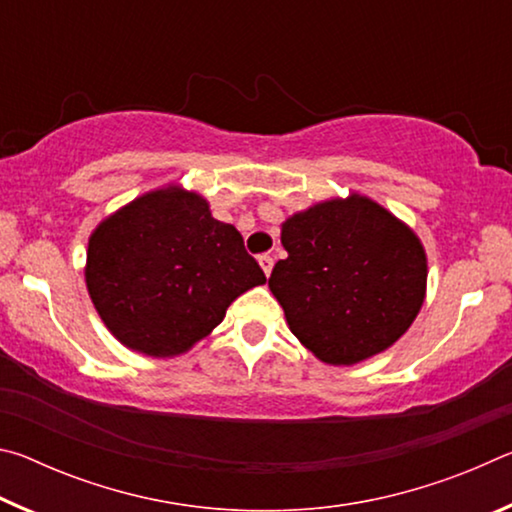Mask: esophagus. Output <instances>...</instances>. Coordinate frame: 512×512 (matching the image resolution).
<instances>
[{
  "instance_id": "34e87169",
  "label": "esophagus",
  "mask_w": 512,
  "mask_h": 512,
  "mask_svg": "<svg viewBox=\"0 0 512 512\" xmlns=\"http://www.w3.org/2000/svg\"><path fill=\"white\" fill-rule=\"evenodd\" d=\"M259 266H262V271L268 277V275H271V271H273V257L271 255H262V257H259Z\"/></svg>"
}]
</instances>
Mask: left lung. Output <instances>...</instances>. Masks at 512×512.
<instances>
[{"instance_id":"obj_1","label":"left lung","mask_w":512,"mask_h":512,"mask_svg":"<svg viewBox=\"0 0 512 512\" xmlns=\"http://www.w3.org/2000/svg\"><path fill=\"white\" fill-rule=\"evenodd\" d=\"M289 257L268 287L289 329L329 366L375 357L411 327L427 255L409 225L366 196L316 203L282 223Z\"/></svg>"}]
</instances>
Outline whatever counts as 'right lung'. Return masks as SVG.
<instances>
[{
  "mask_svg": "<svg viewBox=\"0 0 512 512\" xmlns=\"http://www.w3.org/2000/svg\"><path fill=\"white\" fill-rule=\"evenodd\" d=\"M264 282L235 225L173 185L110 214L88 244L85 284L101 320L119 343L149 357L187 352L232 300Z\"/></svg>",
  "mask_w": 512,
  "mask_h": 512,
  "instance_id": "1",
  "label": "right lung"
}]
</instances>
